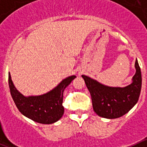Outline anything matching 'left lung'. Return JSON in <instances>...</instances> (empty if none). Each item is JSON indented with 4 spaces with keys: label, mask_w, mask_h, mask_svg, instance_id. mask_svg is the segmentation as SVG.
I'll list each match as a JSON object with an SVG mask.
<instances>
[{
    "label": "left lung",
    "mask_w": 147,
    "mask_h": 147,
    "mask_svg": "<svg viewBox=\"0 0 147 147\" xmlns=\"http://www.w3.org/2000/svg\"><path fill=\"white\" fill-rule=\"evenodd\" d=\"M136 74L132 82L125 87H110L85 75H82L92 98L94 112L105 119H117L125 115L134 107L139 98L142 84L141 68L137 59Z\"/></svg>",
    "instance_id": "1"
}]
</instances>
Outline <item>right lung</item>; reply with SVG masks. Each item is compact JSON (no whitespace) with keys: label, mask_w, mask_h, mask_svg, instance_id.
<instances>
[{"label":"right lung","mask_w":147,"mask_h":147,"mask_svg":"<svg viewBox=\"0 0 147 147\" xmlns=\"http://www.w3.org/2000/svg\"><path fill=\"white\" fill-rule=\"evenodd\" d=\"M76 76H67L50 91L37 96H24L15 88L9 73L10 93L17 107L26 117L40 124H51L59 121L64 114L63 92Z\"/></svg>","instance_id":"add662e5"}]
</instances>
